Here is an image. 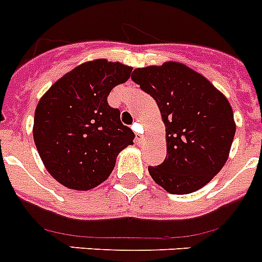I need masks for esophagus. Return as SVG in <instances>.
<instances>
[{
	"label": "esophagus",
	"instance_id": "esophagus-1",
	"mask_svg": "<svg viewBox=\"0 0 262 262\" xmlns=\"http://www.w3.org/2000/svg\"><path fill=\"white\" fill-rule=\"evenodd\" d=\"M133 129L136 133V142L140 143L143 140V138H144V136L142 135V126H140L139 123H134Z\"/></svg>",
	"mask_w": 262,
	"mask_h": 262
}]
</instances>
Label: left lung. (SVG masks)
Instances as JSON below:
<instances>
[{"instance_id":"8db88e82","label":"left lung","mask_w":262,"mask_h":262,"mask_svg":"<svg viewBox=\"0 0 262 262\" xmlns=\"http://www.w3.org/2000/svg\"><path fill=\"white\" fill-rule=\"evenodd\" d=\"M131 78L156 101L165 124V160L148 166L154 181L172 194L209 184L226 164L236 131L226 97L181 62L138 68Z\"/></svg>"}]
</instances>
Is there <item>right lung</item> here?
I'll use <instances>...</instances> for the list:
<instances>
[{
	"mask_svg": "<svg viewBox=\"0 0 262 262\" xmlns=\"http://www.w3.org/2000/svg\"><path fill=\"white\" fill-rule=\"evenodd\" d=\"M133 68L105 59L76 67L41 97L34 117V142L56 181L75 190L102 184L118 154L135 134L111 107V89L129 78Z\"/></svg>",
	"mask_w": 262,
	"mask_h": 262,
	"instance_id": "add662e5",
	"label": "right lung"
}]
</instances>
